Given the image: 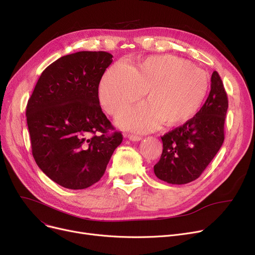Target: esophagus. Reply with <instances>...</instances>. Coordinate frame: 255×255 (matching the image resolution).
Listing matches in <instances>:
<instances>
[{"label": "esophagus", "mask_w": 255, "mask_h": 255, "mask_svg": "<svg viewBox=\"0 0 255 255\" xmlns=\"http://www.w3.org/2000/svg\"><path fill=\"white\" fill-rule=\"evenodd\" d=\"M127 137L132 140V141H138L141 139V136L140 135H136V134H128Z\"/></svg>", "instance_id": "obj_1"}]
</instances>
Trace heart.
<instances>
[{"label": "heart", "instance_id": "obj_1", "mask_svg": "<svg viewBox=\"0 0 255 255\" xmlns=\"http://www.w3.org/2000/svg\"><path fill=\"white\" fill-rule=\"evenodd\" d=\"M208 86L207 74L189 61L171 55L152 56L136 68L125 62L109 68L99 86V99L107 114L117 116L148 91V103L118 118L121 127L147 132L163 121L171 126L189 121L203 103Z\"/></svg>", "mask_w": 255, "mask_h": 255}]
</instances>
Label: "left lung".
Listing matches in <instances>:
<instances>
[{
	"label": "left lung",
	"instance_id": "obj_1",
	"mask_svg": "<svg viewBox=\"0 0 255 255\" xmlns=\"http://www.w3.org/2000/svg\"><path fill=\"white\" fill-rule=\"evenodd\" d=\"M210 81L209 95L196 116L161 136L162 153L154 165L160 180L172 184L196 180L222 146L228 98L218 72Z\"/></svg>",
	"mask_w": 255,
	"mask_h": 255
}]
</instances>
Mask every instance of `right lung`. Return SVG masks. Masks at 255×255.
I'll list each match as a JSON object with an SVG mask.
<instances>
[{
  "label": "right lung",
  "instance_id": "1",
  "mask_svg": "<svg viewBox=\"0 0 255 255\" xmlns=\"http://www.w3.org/2000/svg\"><path fill=\"white\" fill-rule=\"evenodd\" d=\"M113 57L103 51L60 57L41 73L28 100L33 157L65 189L83 190L100 180L123 140L99 101V84Z\"/></svg>",
  "mask_w": 255,
  "mask_h": 255
}]
</instances>
